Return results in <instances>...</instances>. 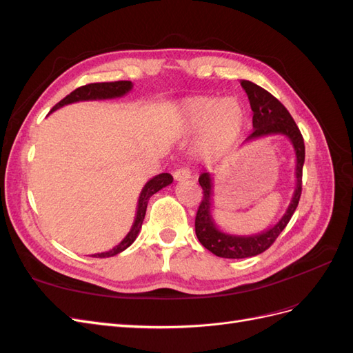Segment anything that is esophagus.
<instances>
[{"label":"esophagus","mask_w":353,"mask_h":353,"mask_svg":"<svg viewBox=\"0 0 353 353\" xmlns=\"http://www.w3.org/2000/svg\"><path fill=\"white\" fill-rule=\"evenodd\" d=\"M174 178H175V181H185V179H190V178H191L190 169H187V168L176 169L175 172H174Z\"/></svg>","instance_id":"obj_1"}]
</instances>
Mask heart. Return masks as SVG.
<instances>
[{"instance_id":"obj_1","label":"heart","mask_w":353,"mask_h":353,"mask_svg":"<svg viewBox=\"0 0 353 353\" xmlns=\"http://www.w3.org/2000/svg\"><path fill=\"white\" fill-rule=\"evenodd\" d=\"M244 110L237 99H216L209 95L190 97L176 110L178 130L191 135L200 134L199 150L208 160L227 156L243 130Z\"/></svg>"}]
</instances>
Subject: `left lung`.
Instances as JSON below:
<instances>
[{
    "label": "left lung",
    "mask_w": 353,
    "mask_h": 353,
    "mask_svg": "<svg viewBox=\"0 0 353 353\" xmlns=\"http://www.w3.org/2000/svg\"><path fill=\"white\" fill-rule=\"evenodd\" d=\"M241 87L248 94L253 112V132L245 141L258 140L268 135H284L290 140L296 154V188L283 218L274 227L252 236H236L223 232L218 228L212 216L213 179L209 172L199 176V184L203 188V200L196 215V236L205 248L219 258L243 259L261 254L280 236L299 205L302 194V170L305 163V143L292 114L272 94L261 88L250 81H241Z\"/></svg>",
    "instance_id": "8db88e82"
}]
</instances>
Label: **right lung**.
Masks as SVG:
<instances>
[{"label": "right lung", "instance_id": "add662e5", "mask_svg": "<svg viewBox=\"0 0 353 353\" xmlns=\"http://www.w3.org/2000/svg\"><path fill=\"white\" fill-rule=\"evenodd\" d=\"M132 90V82L131 81H116V82H97V83H88L83 85V87H79L74 91H72L69 95H66L65 99L59 101L54 108L51 109L50 113L54 110L63 108L66 104L72 103H78V101H90V100H109V99H117V97H123L125 94H128ZM172 175L170 174H159L153 176L150 181H147V184L143 187L140 197H138V205H137V213H135V219L131 227V231L126 234V237L117 244L109 252H103V253H95L92 254V258H110V256H114L117 253L123 252L125 249L130 248V245L135 241L138 232L141 230L143 221L145 216V210H147V203L148 199H150L153 194H156L159 190H162L163 187L172 184Z\"/></svg>", "mask_w": 353, "mask_h": 353}]
</instances>
